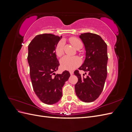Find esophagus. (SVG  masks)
Here are the masks:
<instances>
[{
  "label": "esophagus",
  "instance_id": "obj_1",
  "mask_svg": "<svg viewBox=\"0 0 132 132\" xmlns=\"http://www.w3.org/2000/svg\"><path fill=\"white\" fill-rule=\"evenodd\" d=\"M69 73H70V75H73V74H74V72H73V71H69Z\"/></svg>",
  "mask_w": 132,
  "mask_h": 132
}]
</instances>
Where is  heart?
I'll list each match as a JSON object with an SVG mask.
<instances>
[{"instance_id":"1","label":"heart","mask_w":132,"mask_h":132,"mask_svg":"<svg viewBox=\"0 0 132 132\" xmlns=\"http://www.w3.org/2000/svg\"><path fill=\"white\" fill-rule=\"evenodd\" d=\"M70 42L72 43L75 48H78L79 46L82 43L81 41L77 38H71ZM64 41H61L58 42L55 49V54L58 57H61L63 54ZM61 65L62 68L65 70H71L77 68L81 63V59L77 56H68L65 55L61 59Z\"/></svg>"}]
</instances>
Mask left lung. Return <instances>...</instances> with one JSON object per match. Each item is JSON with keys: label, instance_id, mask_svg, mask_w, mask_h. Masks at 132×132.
<instances>
[{"label": "left lung", "instance_id": "obj_1", "mask_svg": "<svg viewBox=\"0 0 132 132\" xmlns=\"http://www.w3.org/2000/svg\"><path fill=\"white\" fill-rule=\"evenodd\" d=\"M85 50V59L79 70L85 71L81 75L78 70L74 74L78 78L75 85L76 95L81 101L91 102L101 94L107 78V46L99 35L87 32L79 36Z\"/></svg>", "mask_w": 132, "mask_h": 132}]
</instances>
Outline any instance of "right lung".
Instances as JSON below:
<instances>
[{
  "instance_id": "add662e5",
  "label": "right lung",
  "mask_w": 132,
  "mask_h": 132,
  "mask_svg": "<svg viewBox=\"0 0 132 132\" xmlns=\"http://www.w3.org/2000/svg\"><path fill=\"white\" fill-rule=\"evenodd\" d=\"M61 38L62 36L51 34L38 35L28 46L27 61L33 89L39 99L47 105L61 100L62 87L70 75L67 70L54 74L59 65L55 49Z\"/></svg>"
}]
</instances>
